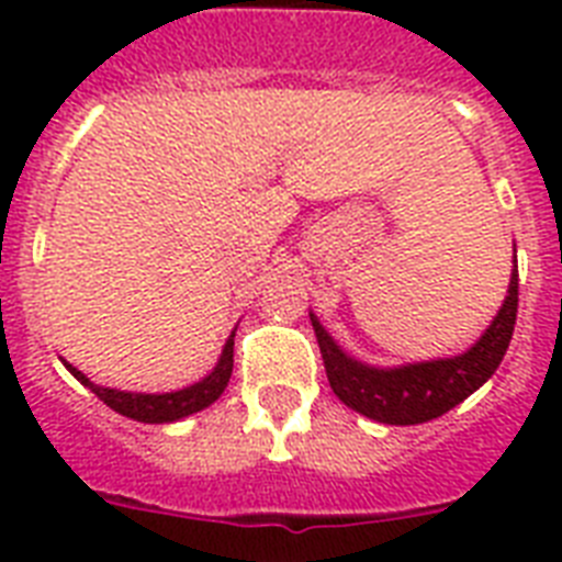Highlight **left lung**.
<instances>
[{"label": "left lung", "mask_w": 562, "mask_h": 562, "mask_svg": "<svg viewBox=\"0 0 562 562\" xmlns=\"http://www.w3.org/2000/svg\"><path fill=\"white\" fill-rule=\"evenodd\" d=\"M516 308H519V273L514 268L505 303L472 350L454 359L423 361V364L393 370L368 368L344 356L341 347L333 341V335L326 333L315 315L312 326L324 356L326 379L344 405L387 426H417L443 417L446 411L461 405L472 391H479L496 373L505 359L507 344L514 338Z\"/></svg>", "instance_id": "left-lung-1"}]
</instances>
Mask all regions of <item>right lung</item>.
I'll return each instance as SVG.
<instances>
[{
	"label": "right lung",
	"instance_id": "right-lung-1",
	"mask_svg": "<svg viewBox=\"0 0 562 562\" xmlns=\"http://www.w3.org/2000/svg\"><path fill=\"white\" fill-rule=\"evenodd\" d=\"M66 368H69V373H72L78 382L87 384L104 405L119 411L122 417L139 419V423H171V419L189 417L194 411L206 408V405H212V402L224 393V387H227L229 382V373H233V335H229V341L224 344V352H221L215 370L198 384H192V387H183V391L175 393L113 391V387L92 384L90 379H87L81 370H75L72 364H66Z\"/></svg>",
	"mask_w": 562,
	"mask_h": 562
}]
</instances>
